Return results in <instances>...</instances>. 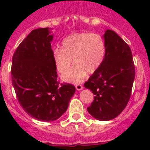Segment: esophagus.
I'll return each instance as SVG.
<instances>
[{
    "label": "esophagus",
    "mask_w": 150,
    "mask_h": 150,
    "mask_svg": "<svg viewBox=\"0 0 150 150\" xmlns=\"http://www.w3.org/2000/svg\"><path fill=\"white\" fill-rule=\"evenodd\" d=\"M76 90H78V91H79V90H82L83 88V85L81 84H77L76 86Z\"/></svg>",
    "instance_id": "obj_1"
}]
</instances>
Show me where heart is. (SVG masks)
<instances>
[{
  "instance_id": "1",
  "label": "heart",
  "mask_w": 150,
  "mask_h": 150,
  "mask_svg": "<svg viewBox=\"0 0 150 150\" xmlns=\"http://www.w3.org/2000/svg\"><path fill=\"white\" fill-rule=\"evenodd\" d=\"M104 38L98 34L75 33L62 41V49H55L53 59L57 71L64 74L71 67L72 59L74 65L62 76L66 82L79 83L87 73L93 74L100 67L106 55Z\"/></svg>"
}]
</instances>
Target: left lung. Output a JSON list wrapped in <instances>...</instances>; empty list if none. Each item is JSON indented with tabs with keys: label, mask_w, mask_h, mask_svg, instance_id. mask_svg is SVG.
Wrapping results in <instances>:
<instances>
[{
	"label": "left lung",
	"mask_w": 150,
	"mask_h": 150,
	"mask_svg": "<svg viewBox=\"0 0 150 150\" xmlns=\"http://www.w3.org/2000/svg\"><path fill=\"white\" fill-rule=\"evenodd\" d=\"M104 60L84 84L95 95L87 110L95 119L108 121L124 110L129 101L135 76L132 50L115 31L107 30Z\"/></svg>",
	"instance_id": "left-lung-1"
}]
</instances>
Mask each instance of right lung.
<instances>
[{
    "label": "right lung",
    "mask_w": 150,
    "mask_h": 150,
    "mask_svg": "<svg viewBox=\"0 0 150 150\" xmlns=\"http://www.w3.org/2000/svg\"><path fill=\"white\" fill-rule=\"evenodd\" d=\"M52 40L49 28L34 29L12 59V84L18 102L31 117L45 122L61 117L76 90L74 85L58 79Z\"/></svg>",
    "instance_id": "right-lung-1"
}]
</instances>
